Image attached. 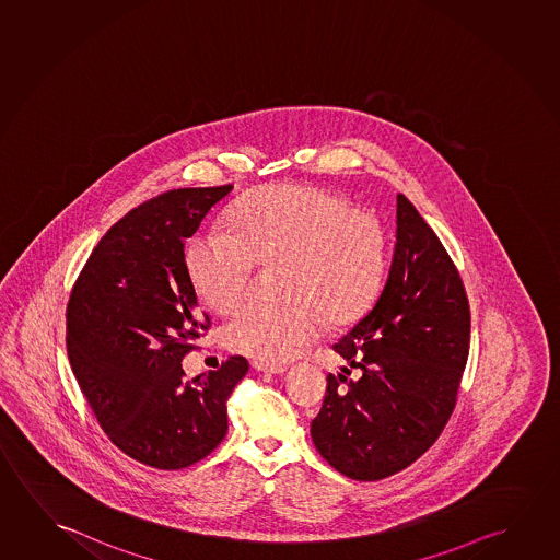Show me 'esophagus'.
Wrapping results in <instances>:
<instances>
[{
    "label": "esophagus",
    "instance_id": "esophagus-1",
    "mask_svg": "<svg viewBox=\"0 0 560 560\" xmlns=\"http://www.w3.org/2000/svg\"><path fill=\"white\" fill-rule=\"evenodd\" d=\"M252 366L259 372H271V374H283L287 371V364H281V362H266V361H256L252 362Z\"/></svg>",
    "mask_w": 560,
    "mask_h": 560
}]
</instances>
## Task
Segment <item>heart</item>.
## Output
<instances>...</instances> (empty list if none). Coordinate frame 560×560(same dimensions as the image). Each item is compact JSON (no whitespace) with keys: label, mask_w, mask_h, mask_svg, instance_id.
<instances>
[{"label":"heart","mask_w":560,"mask_h":560,"mask_svg":"<svg viewBox=\"0 0 560 560\" xmlns=\"http://www.w3.org/2000/svg\"><path fill=\"white\" fill-rule=\"evenodd\" d=\"M231 233L211 229L189 242L186 266L199 296L217 312L234 308L254 269L279 267L276 302H248L223 327L231 351L289 361L347 326L378 299L387 276V236L371 209L306 184L256 189L234 206Z\"/></svg>","instance_id":"1"}]
</instances>
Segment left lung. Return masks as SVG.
I'll return each mask as SVG.
<instances>
[{"mask_svg":"<svg viewBox=\"0 0 560 560\" xmlns=\"http://www.w3.org/2000/svg\"><path fill=\"white\" fill-rule=\"evenodd\" d=\"M464 281L413 203L397 194V242L386 284L364 318L334 345L357 369L327 376L312 421L319 456L357 481L404 471L454 413L469 354Z\"/></svg>","mask_w":560,"mask_h":560,"instance_id":"left-lung-1","label":"left lung"}]
</instances>
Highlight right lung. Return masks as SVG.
Returning a JSON list of instances; mask_svg holds the SVG:
<instances>
[{
	"instance_id": "1",
	"label": "right lung",
	"mask_w": 560,
	"mask_h": 560,
	"mask_svg": "<svg viewBox=\"0 0 560 560\" xmlns=\"http://www.w3.org/2000/svg\"><path fill=\"white\" fill-rule=\"evenodd\" d=\"M233 184L168 189L114 223L81 269L66 311L73 374L124 454L161 471L198 464L226 434L244 357L186 378L182 359L211 327L199 311L184 242Z\"/></svg>"
}]
</instances>
